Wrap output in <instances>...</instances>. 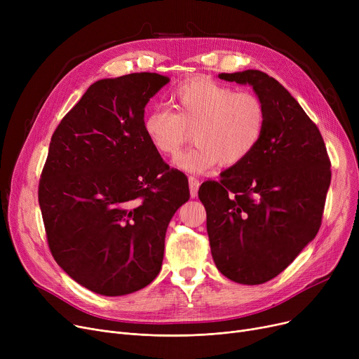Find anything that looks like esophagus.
Segmentation results:
<instances>
[{"label":"esophagus","instance_id":"esophagus-1","mask_svg":"<svg viewBox=\"0 0 359 359\" xmlns=\"http://www.w3.org/2000/svg\"><path fill=\"white\" fill-rule=\"evenodd\" d=\"M199 180L194 176L189 177V191H191V196L196 198L198 196V189H199Z\"/></svg>","mask_w":359,"mask_h":359}]
</instances>
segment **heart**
Returning <instances> with one entry per match:
<instances>
[{"mask_svg": "<svg viewBox=\"0 0 359 359\" xmlns=\"http://www.w3.org/2000/svg\"><path fill=\"white\" fill-rule=\"evenodd\" d=\"M176 111L153 107L144 116L148 141L163 156H176L194 130L195 147L177 156L175 165L187 173H202L215 164L233 167L259 145L266 126V110L252 93L211 79L184 81L172 93Z\"/></svg>", "mask_w": 359, "mask_h": 359, "instance_id": "b5f03b06", "label": "heart"}]
</instances>
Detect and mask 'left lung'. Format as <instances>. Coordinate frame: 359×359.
Here are the masks:
<instances>
[{
	"mask_svg": "<svg viewBox=\"0 0 359 359\" xmlns=\"http://www.w3.org/2000/svg\"><path fill=\"white\" fill-rule=\"evenodd\" d=\"M218 79L252 86L266 126L243 163L199 187L211 253L218 271L237 284H265L316 237L330 160L320 130L290 91L268 74L246 69Z\"/></svg>",
	"mask_w": 359,
	"mask_h": 359,
	"instance_id": "left-lung-1",
	"label": "left lung"
}]
</instances>
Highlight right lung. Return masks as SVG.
Returning <instances> with one entry per match:
<instances>
[{
	"instance_id": "obj_1",
	"label": "right lung",
	"mask_w": 359,
	"mask_h": 359,
	"mask_svg": "<svg viewBox=\"0 0 359 359\" xmlns=\"http://www.w3.org/2000/svg\"><path fill=\"white\" fill-rule=\"evenodd\" d=\"M170 81L135 72L91 84L50 138L39 205L50 253L84 288L135 292L158 275L168 222L189 201L144 130L149 99Z\"/></svg>"
}]
</instances>
